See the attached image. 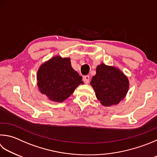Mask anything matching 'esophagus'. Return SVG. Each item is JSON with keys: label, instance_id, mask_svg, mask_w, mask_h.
Segmentation results:
<instances>
[{"label": "esophagus", "instance_id": "34e87169", "mask_svg": "<svg viewBox=\"0 0 157 157\" xmlns=\"http://www.w3.org/2000/svg\"><path fill=\"white\" fill-rule=\"evenodd\" d=\"M89 80H90L89 75H86V76L84 77V82H85V84L89 83Z\"/></svg>", "mask_w": 157, "mask_h": 157}]
</instances>
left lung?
<instances>
[{
	"label": "left lung",
	"mask_w": 157,
	"mask_h": 157,
	"mask_svg": "<svg viewBox=\"0 0 157 157\" xmlns=\"http://www.w3.org/2000/svg\"><path fill=\"white\" fill-rule=\"evenodd\" d=\"M90 85L104 106L118 104L125 98L129 89V81L124 73L117 68L104 63L97 67Z\"/></svg>",
	"instance_id": "8db88e82"
}]
</instances>
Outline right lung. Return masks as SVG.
Segmentation results:
<instances>
[{
  "mask_svg": "<svg viewBox=\"0 0 157 157\" xmlns=\"http://www.w3.org/2000/svg\"><path fill=\"white\" fill-rule=\"evenodd\" d=\"M82 77L74 70L70 58L55 56L40 67L37 73L38 86L42 94L53 101L62 102L72 94Z\"/></svg>",
  "mask_w": 157,
  "mask_h": 157,
  "instance_id": "add662e5",
  "label": "right lung"
}]
</instances>
